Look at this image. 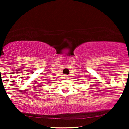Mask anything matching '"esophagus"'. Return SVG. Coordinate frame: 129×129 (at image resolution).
Wrapping results in <instances>:
<instances>
[{
    "label": "esophagus",
    "instance_id": "esophagus-1",
    "mask_svg": "<svg viewBox=\"0 0 129 129\" xmlns=\"http://www.w3.org/2000/svg\"><path fill=\"white\" fill-rule=\"evenodd\" d=\"M68 78H69V77H68L67 76H66V75H65V76H64V79H68Z\"/></svg>",
    "mask_w": 129,
    "mask_h": 129
}]
</instances>
